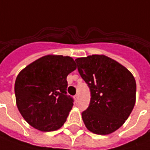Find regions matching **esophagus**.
Wrapping results in <instances>:
<instances>
[{
    "label": "esophagus",
    "mask_w": 150,
    "mask_h": 150,
    "mask_svg": "<svg viewBox=\"0 0 150 150\" xmlns=\"http://www.w3.org/2000/svg\"><path fill=\"white\" fill-rule=\"evenodd\" d=\"M75 99H76V100H79V94H77V95H75Z\"/></svg>",
    "instance_id": "34e87169"
}]
</instances>
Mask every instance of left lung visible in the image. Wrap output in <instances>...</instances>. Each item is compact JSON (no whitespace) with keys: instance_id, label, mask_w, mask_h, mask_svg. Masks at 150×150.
Segmentation results:
<instances>
[{"instance_id":"left-lung-1","label":"left lung","mask_w":150,"mask_h":150,"mask_svg":"<svg viewBox=\"0 0 150 150\" xmlns=\"http://www.w3.org/2000/svg\"><path fill=\"white\" fill-rule=\"evenodd\" d=\"M78 71L89 87L91 100L82 113L87 129L109 135L125 122L136 103L133 75L117 61L103 54L75 59Z\"/></svg>"}]
</instances>
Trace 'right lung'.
<instances>
[{
    "label": "right lung",
    "instance_id": "obj_1",
    "mask_svg": "<svg viewBox=\"0 0 150 150\" xmlns=\"http://www.w3.org/2000/svg\"><path fill=\"white\" fill-rule=\"evenodd\" d=\"M76 67L71 57L49 54L18 73L14 83L16 105L28 124L41 132L62 127L74 105L67 95V77Z\"/></svg>",
    "mask_w": 150,
    "mask_h": 150
}]
</instances>
